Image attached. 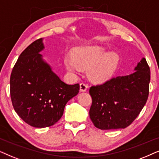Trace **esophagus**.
Here are the masks:
<instances>
[{"label":"esophagus","mask_w":159,"mask_h":159,"mask_svg":"<svg viewBox=\"0 0 159 159\" xmlns=\"http://www.w3.org/2000/svg\"><path fill=\"white\" fill-rule=\"evenodd\" d=\"M87 88H88L87 84L84 83H81L80 84V91H81V92H86V89H87Z\"/></svg>","instance_id":"esophagus-1"}]
</instances>
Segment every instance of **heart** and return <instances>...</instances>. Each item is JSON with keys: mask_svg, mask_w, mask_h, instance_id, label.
I'll return each mask as SVG.
<instances>
[{"mask_svg": "<svg viewBox=\"0 0 159 159\" xmlns=\"http://www.w3.org/2000/svg\"><path fill=\"white\" fill-rule=\"evenodd\" d=\"M119 57L116 53L107 52L99 46H89L77 48L73 57L65 58V65L70 72L78 73L81 68H88L91 81L102 83L112 77L117 69Z\"/></svg>", "mask_w": 159, "mask_h": 159, "instance_id": "b5f03b06", "label": "heart"}]
</instances>
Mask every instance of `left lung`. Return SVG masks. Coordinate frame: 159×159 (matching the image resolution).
<instances>
[{
    "instance_id": "obj_1",
    "label": "left lung",
    "mask_w": 159,
    "mask_h": 159,
    "mask_svg": "<svg viewBox=\"0 0 159 159\" xmlns=\"http://www.w3.org/2000/svg\"><path fill=\"white\" fill-rule=\"evenodd\" d=\"M134 73L118 76L101 85L92 86L91 120L102 130L124 129L129 126L145 106L149 94L151 71L143 58Z\"/></svg>"
}]
</instances>
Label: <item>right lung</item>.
<instances>
[{
    "label": "right lung",
    "mask_w": 159,
    "mask_h": 159,
    "mask_svg": "<svg viewBox=\"0 0 159 159\" xmlns=\"http://www.w3.org/2000/svg\"><path fill=\"white\" fill-rule=\"evenodd\" d=\"M43 39L27 46L20 55L10 78V94L14 111L33 127L56 124L65 105L79 92V84L63 82L40 54Z\"/></svg>",
    "instance_id": "add662e5"
}]
</instances>
